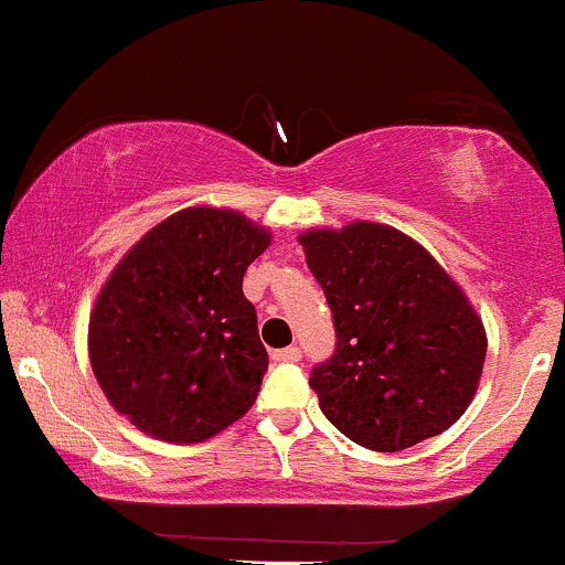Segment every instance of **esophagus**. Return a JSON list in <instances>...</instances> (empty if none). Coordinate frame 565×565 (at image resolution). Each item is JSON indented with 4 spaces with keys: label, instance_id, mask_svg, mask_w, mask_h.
Returning <instances> with one entry per match:
<instances>
[{
    "label": "esophagus",
    "instance_id": "34e87169",
    "mask_svg": "<svg viewBox=\"0 0 565 565\" xmlns=\"http://www.w3.org/2000/svg\"><path fill=\"white\" fill-rule=\"evenodd\" d=\"M300 348L289 345V348H281V350H274V361H281V364H295V361H300Z\"/></svg>",
    "mask_w": 565,
    "mask_h": 565
}]
</instances>
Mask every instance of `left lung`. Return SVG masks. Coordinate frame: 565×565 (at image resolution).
<instances>
[{"mask_svg":"<svg viewBox=\"0 0 565 565\" xmlns=\"http://www.w3.org/2000/svg\"><path fill=\"white\" fill-rule=\"evenodd\" d=\"M337 329L310 372L321 412L372 451H401L451 427L470 406L486 329L468 295L423 244L369 220L300 233Z\"/></svg>","mask_w":565,"mask_h":565,"instance_id":"1","label":"left lung"}]
</instances>
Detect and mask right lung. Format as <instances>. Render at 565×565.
<instances>
[{
	"instance_id": "obj_1",
	"label": "right lung",
	"mask_w": 565,
	"mask_h": 565,
	"mask_svg": "<svg viewBox=\"0 0 565 565\" xmlns=\"http://www.w3.org/2000/svg\"><path fill=\"white\" fill-rule=\"evenodd\" d=\"M270 233L236 210L188 206L121 257L89 313V364L146 436L199 444L242 419L268 372L242 281Z\"/></svg>"
}]
</instances>
